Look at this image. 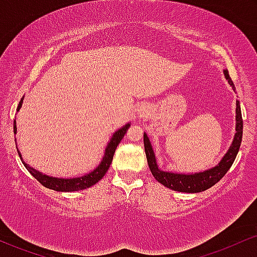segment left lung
I'll use <instances>...</instances> for the list:
<instances>
[{
    "instance_id": "1",
    "label": "left lung",
    "mask_w": 257,
    "mask_h": 257,
    "mask_svg": "<svg viewBox=\"0 0 257 257\" xmlns=\"http://www.w3.org/2000/svg\"><path fill=\"white\" fill-rule=\"evenodd\" d=\"M226 79L228 80V84L232 86V89L236 90L234 87L233 81L231 80L230 74L228 72L224 71ZM236 120H237V127H236V136L234 140L232 142V146L226 153V155L222 158L221 161L218 166L210 170L200 172V173L195 174H178V173H171V172H164L160 171L158 165H156L155 155H154L152 144H150L149 138L144 134V149H146V155L148 160V165H149L150 172L162 185L166 188L174 190V191L179 192H189V194H195V192H201L204 190L212 188L216 183L221 179L222 177L227 173L230 170L232 164L234 162L238 152H239L240 143H242V136H243V119H242V111H240L239 101H237V108H236Z\"/></svg>"
}]
</instances>
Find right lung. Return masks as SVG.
I'll return each mask as SVG.
<instances>
[{
    "instance_id": "right-lung-1",
    "label": "right lung",
    "mask_w": 257,
    "mask_h": 257,
    "mask_svg": "<svg viewBox=\"0 0 257 257\" xmlns=\"http://www.w3.org/2000/svg\"><path fill=\"white\" fill-rule=\"evenodd\" d=\"M21 103H23V98L20 99L19 104H18L17 110L20 109ZM128 127H130V123L123 126L122 128L117 130L115 134L113 135V137H111V140H110L109 143H108L107 148H105V153H104L103 160H102V162L99 164L98 167L96 168V170H93L91 173L86 174V176L79 177V178H72V179H61V178L48 177V176H45V174H42L41 172L33 170V168L30 167V166H27L25 162L23 161V159H21V154L19 153V150H18V154H19L21 161H23V164L26 167V170L29 171L30 173H31L32 176L35 177L36 179H37L38 182L42 184V185L45 186V188L55 190V191H61V192L79 191V190L87 189V188H90V186L95 185V184L98 183L99 180L103 178L104 174L107 173L108 168H109V166L111 164V160H113V156H114V153H115L116 147L119 146L120 141H121L123 138V136H125L126 131H127ZM14 134H17V125H15V121H14Z\"/></svg>"
}]
</instances>
